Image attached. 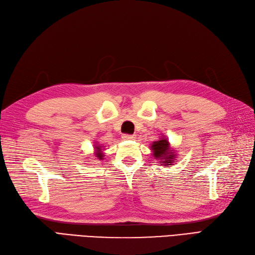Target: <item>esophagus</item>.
<instances>
[{
    "label": "esophagus",
    "instance_id": "34e87169",
    "mask_svg": "<svg viewBox=\"0 0 255 255\" xmlns=\"http://www.w3.org/2000/svg\"><path fill=\"white\" fill-rule=\"evenodd\" d=\"M122 138L125 140H132L135 138V135H130V134H123L122 135Z\"/></svg>",
    "mask_w": 255,
    "mask_h": 255
}]
</instances>
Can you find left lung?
Returning <instances> with one entry per match:
<instances>
[{
    "mask_svg": "<svg viewBox=\"0 0 255 255\" xmlns=\"http://www.w3.org/2000/svg\"><path fill=\"white\" fill-rule=\"evenodd\" d=\"M151 150L153 151V155L155 158H161L165 166H170L172 165V163H175L174 158L175 155L173 154V152L169 151V142L165 138H161L160 140L154 141L153 144L151 145Z\"/></svg>",
    "mask_w": 255,
    "mask_h": 255,
    "instance_id": "1",
    "label": "left lung"
}]
</instances>
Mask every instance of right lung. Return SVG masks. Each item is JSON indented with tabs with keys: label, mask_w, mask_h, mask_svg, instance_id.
Masks as SVG:
<instances>
[{
	"label": "right lung",
	"mask_w": 255,
	"mask_h": 255,
	"mask_svg": "<svg viewBox=\"0 0 255 255\" xmlns=\"http://www.w3.org/2000/svg\"><path fill=\"white\" fill-rule=\"evenodd\" d=\"M96 149H97V153H96V155H97V157L99 158V159H102V157H103V154H102V152H101V148H100V146H96Z\"/></svg>",
	"instance_id": "1"
}]
</instances>
